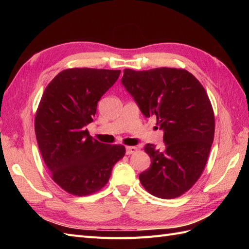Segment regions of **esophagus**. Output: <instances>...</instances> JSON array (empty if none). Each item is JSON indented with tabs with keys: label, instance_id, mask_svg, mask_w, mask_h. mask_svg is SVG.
Segmentation results:
<instances>
[{
	"label": "esophagus",
	"instance_id": "1",
	"mask_svg": "<svg viewBox=\"0 0 249 249\" xmlns=\"http://www.w3.org/2000/svg\"><path fill=\"white\" fill-rule=\"evenodd\" d=\"M137 147L136 146H126V154L127 155H131V154H134V153H136L137 152Z\"/></svg>",
	"mask_w": 249,
	"mask_h": 249
}]
</instances>
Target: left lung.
Returning <instances> with one entry per match:
<instances>
[{
    "instance_id": "8db88e82",
    "label": "left lung",
    "mask_w": 249,
    "mask_h": 249,
    "mask_svg": "<svg viewBox=\"0 0 249 249\" xmlns=\"http://www.w3.org/2000/svg\"><path fill=\"white\" fill-rule=\"evenodd\" d=\"M122 84L145 118L155 116L163 130L165 149L147 143L151 166L139 179L147 192L161 199L179 197L202 174L214 140L212 105L198 79L182 68H126Z\"/></svg>"
}]
</instances>
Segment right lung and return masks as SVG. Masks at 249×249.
<instances>
[{
  "mask_svg": "<svg viewBox=\"0 0 249 249\" xmlns=\"http://www.w3.org/2000/svg\"><path fill=\"white\" fill-rule=\"evenodd\" d=\"M121 71L68 68L47 86L35 115L37 143L51 178L68 194L92 195L108 183L125 146L104 144L89 136L100 97Z\"/></svg>",
  "mask_w": 249,
  "mask_h": 249,
  "instance_id": "right-lung-1",
  "label": "right lung"
}]
</instances>
